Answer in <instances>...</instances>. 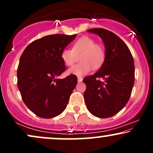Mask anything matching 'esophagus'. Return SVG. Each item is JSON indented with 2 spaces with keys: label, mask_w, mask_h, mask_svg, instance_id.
I'll list each match as a JSON object with an SVG mask.
<instances>
[{
  "label": "esophagus",
  "mask_w": 153,
  "mask_h": 153,
  "mask_svg": "<svg viewBox=\"0 0 153 153\" xmlns=\"http://www.w3.org/2000/svg\"><path fill=\"white\" fill-rule=\"evenodd\" d=\"M82 78H81V77H78V81L79 82H82Z\"/></svg>",
  "instance_id": "1"
}]
</instances>
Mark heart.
I'll use <instances>...</instances> for the list:
<instances>
[{
    "label": "heart",
    "instance_id": "1",
    "mask_svg": "<svg viewBox=\"0 0 153 153\" xmlns=\"http://www.w3.org/2000/svg\"><path fill=\"white\" fill-rule=\"evenodd\" d=\"M106 53L101 45L96 44L94 39L88 36L78 39L73 45V49H65L61 54L63 62L72 66L80 59V62L68 70L69 74L77 76L86 75L92 69H99L104 62Z\"/></svg>",
    "mask_w": 153,
    "mask_h": 153
}]
</instances>
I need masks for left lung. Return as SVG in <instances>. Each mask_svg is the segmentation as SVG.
Masks as SVG:
<instances>
[{
    "label": "left lung",
    "mask_w": 153,
    "mask_h": 153,
    "mask_svg": "<svg viewBox=\"0 0 153 153\" xmlns=\"http://www.w3.org/2000/svg\"><path fill=\"white\" fill-rule=\"evenodd\" d=\"M88 31L102 39L106 57L97 73L83 79L86 85L84 99L91 114L108 118L120 111L130 98L134 82V59L127 45L113 32L102 28Z\"/></svg>",
    "instance_id": "8db88e82"
}]
</instances>
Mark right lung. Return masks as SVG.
Listing matches in <instances>:
<instances>
[{
	"mask_svg": "<svg viewBox=\"0 0 153 153\" xmlns=\"http://www.w3.org/2000/svg\"><path fill=\"white\" fill-rule=\"evenodd\" d=\"M76 36L52 34L35 40L24 50L17 70V84L26 106L44 119L65 109L78 82L75 75L58 79L66 70L61 54Z\"/></svg>",
	"mask_w": 153,
	"mask_h": 153,
	"instance_id": "right-lung-1",
	"label": "right lung"
}]
</instances>
